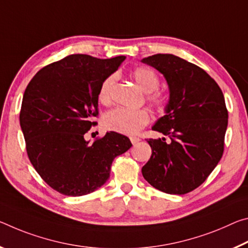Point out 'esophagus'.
Wrapping results in <instances>:
<instances>
[{
	"label": "esophagus",
	"mask_w": 248,
	"mask_h": 248,
	"mask_svg": "<svg viewBox=\"0 0 248 248\" xmlns=\"http://www.w3.org/2000/svg\"><path fill=\"white\" fill-rule=\"evenodd\" d=\"M140 140L139 139V137H131V141H132V144L133 145H136L137 143H139Z\"/></svg>",
	"instance_id": "esophagus-1"
}]
</instances>
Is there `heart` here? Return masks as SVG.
Instances as JSON below:
<instances>
[{"instance_id": "heart-1", "label": "heart", "mask_w": 248, "mask_h": 248, "mask_svg": "<svg viewBox=\"0 0 248 248\" xmlns=\"http://www.w3.org/2000/svg\"><path fill=\"white\" fill-rule=\"evenodd\" d=\"M132 77L140 90L147 93V101L151 107L157 111H165L168 104L167 96L155 91L159 88L160 81L155 71L147 67H140L132 71ZM116 81V76L111 75L105 79L97 93L99 101L108 104L111 101V92ZM149 115L145 109H132L126 108H115L105 113L102 124L105 129L124 135H135L148 124Z\"/></svg>"}]
</instances>
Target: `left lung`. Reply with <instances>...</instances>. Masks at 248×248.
I'll list each match as a JSON object with an SVG mask.
<instances>
[{"label":"left lung","instance_id":"obj_1","mask_svg":"<svg viewBox=\"0 0 248 248\" xmlns=\"http://www.w3.org/2000/svg\"><path fill=\"white\" fill-rule=\"evenodd\" d=\"M141 62L164 75L169 101L154 131L169 137L147 140L152 156L141 173L154 188L185 194L205 181L224 151L227 113L218 84L200 67L170 54H157Z\"/></svg>","mask_w":248,"mask_h":248}]
</instances>
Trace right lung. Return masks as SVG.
I'll return each instance as SVG.
<instances>
[{"label":"right lung","instance_id":"add662e5","mask_svg":"<svg viewBox=\"0 0 248 248\" xmlns=\"http://www.w3.org/2000/svg\"><path fill=\"white\" fill-rule=\"evenodd\" d=\"M124 56L99 59L70 55L44 67L24 92L19 124L27 155L43 180L64 196L91 193L109 178L112 161L131 148L128 137L108 132L93 143L97 93Z\"/></svg>","mask_w":248,"mask_h":248}]
</instances>
